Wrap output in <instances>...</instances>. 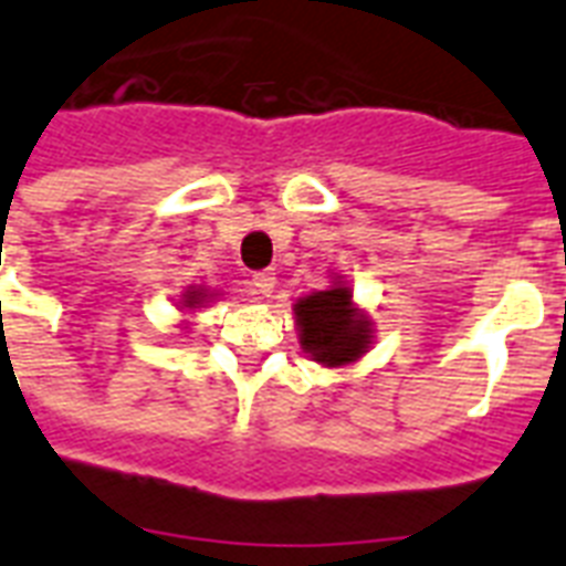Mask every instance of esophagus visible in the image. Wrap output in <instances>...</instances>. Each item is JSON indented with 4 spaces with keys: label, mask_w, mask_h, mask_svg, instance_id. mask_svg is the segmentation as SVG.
<instances>
[{
    "label": "esophagus",
    "mask_w": 566,
    "mask_h": 566,
    "mask_svg": "<svg viewBox=\"0 0 566 566\" xmlns=\"http://www.w3.org/2000/svg\"><path fill=\"white\" fill-rule=\"evenodd\" d=\"M274 283H277V277H274V271H256L251 277V286H253V295L256 297H271V292H274Z\"/></svg>",
    "instance_id": "1"
}]
</instances>
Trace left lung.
<instances>
[{
	"mask_svg": "<svg viewBox=\"0 0 566 566\" xmlns=\"http://www.w3.org/2000/svg\"><path fill=\"white\" fill-rule=\"evenodd\" d=\"M297 339L310 360L339 369L371 348V318L354 304L348 283H336L295 301Z\"/></svg>",
	"mask_w": 566,
	"mask_h": 566,
	"instance_id": "8db88e82",
	"label": "left lung"
}]
</instances>
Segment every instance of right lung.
<instances>
[{
  "mask_svg": "<svg viewBox=\"0 0 566 566\" xmlns=\"http://www.w3.org/2000/svg\"><path fill=\"white\" fill-rule=\"evenodd\" d=\"M209 301H214V292H209V289H203V286H188L186 295H182V301H179V310H182V313H188V310H197V306L209 304Z\"/></svg>",
  "mask_w": 566,
  "mask_h": 566,
  "instance_id": "add662e5",
  "label": "right lung"
}]
</instances>
